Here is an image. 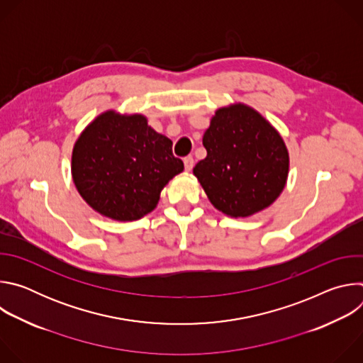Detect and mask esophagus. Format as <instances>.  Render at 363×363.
Segmentation results:
<instances>
[{
	"label": "esophagus",
	"instance_id": "esophagus-1",
	"mask_svg": "<svg viewBox=\"0 0 363 363\" xmlns=\"http://www.w3.org/2000/svg\"><path fill=\"white\" fill-rule=\"evenodd\" d=\"M184 165H185V169H186V171H191V169L194 168V158H192V157L184 158Z\"/></svg>",
	"mask_w": 363,
	"mask_h": 363
}]
</instances>
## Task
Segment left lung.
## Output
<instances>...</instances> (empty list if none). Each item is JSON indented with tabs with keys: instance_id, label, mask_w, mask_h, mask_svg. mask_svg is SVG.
Wrapping results in <instances>:
<instances>
[{
	"instance_id": "left-lung-1",
	"label": "left lung",
	"mask_w": 363,
	"mask_h": 363,
	"mask_svg": "<svg viewBox=\"0 0 363 363\" xmlns=\"http://www.w3.org/2000/svg\"><path fill=\"white\" fill-rule=\"evenodd\" d=\"M205 160L194 168L216 208L248 217L267 208L281 194L289 175V152L280 133L252 108H221L205 130Z\"/></svg>"
}]
</instances>
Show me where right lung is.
Here are the masks:
<instances>
[{
	"label": "right lung",
	"instance_id": "add662e5",
	"mask_svg": "<svg viewBox=\"0 0 363 363\" xmlns=\"http://www.w3.org/2000/svg\"><path fill=\"white\" fill-rule=\"evenodd\" d=\"M184 162L172 140L147 126L142 115L108 111L79 136L72 155L73 182L94 211L135 221L155 210L161 191Z\"/></svg>",
	"mask_w": 363,
	"mask_h": 363
}]
</instances>
